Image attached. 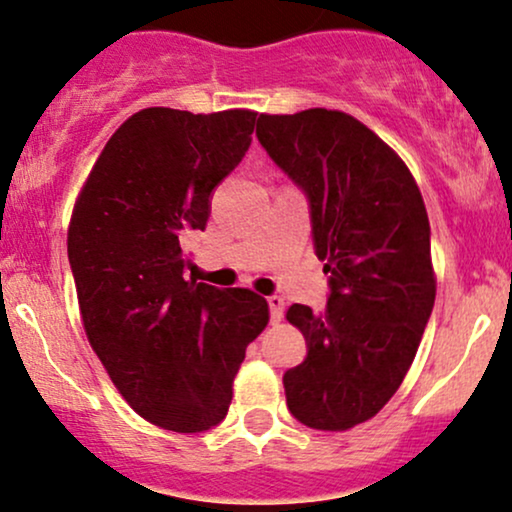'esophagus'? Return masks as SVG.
<instances>
[{
  "label": "esophagus",
  "mask_w": 512,
  "mask_h": 512,
  "mask_svg": "<svg viewBox=\"0 0 512 512\" xmlns=\"http://www.w3.org/2000/svg\"><path fill=\"white\" fill-rule=\"evenodd\" d=\"M267 303H269V312H272V322H274V324L281 322L283 307H286V303H283L281 295H269Z\"/></svg>",
  "instance_id": "34e87169"
}]
</instances>
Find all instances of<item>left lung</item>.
I'll list each match as a JSON object with an SVG mask.
<instances>
[{
	"mask_svg": "<svg viewBox=\"0 0 512 512\" xmlns=\"http://www.w3.org/2000/svg\"><path fill=\"white\" fill-rule=\"evenodd\" d=\"M257 138L307 193L331 283L324 312H286L307 343L303 365L283 374L288 410L312 429L346 432L398 391L432 315L427 207L403 159L346 112L260 114Z\"/></svg>",
	"mask_w": 512,
	"mask_h": 512,
	"instance_id": "1",
	"label": "left lung"
}]
</instances>
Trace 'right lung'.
Listing matches in <instances>:
<instances>
[{"instance_id":"obj_1","label":"right lung","mask_w":512,"mask_h":512,"mask_svg":"<svg viewBox=\"0 0 512 512\" xmlns=\"http://www.w3.org/2000/svg\"><path fill=\"white\" fill-rule=\"evenodd\" d=\"M257 112L147 107L116 128L85 178L69 262L92 350L126 403L178 434L229 412L245 348L269 322L250 288L186 279L183 238L250 147Z\"/></svg>"}]
</instances>
